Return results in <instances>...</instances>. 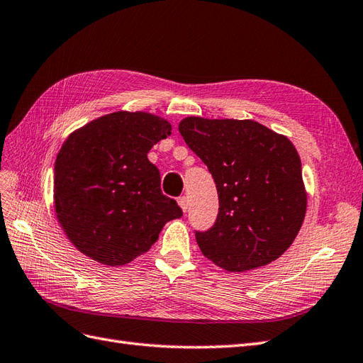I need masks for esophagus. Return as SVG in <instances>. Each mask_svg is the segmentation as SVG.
<instances>
[{
	"instance_id": "34e87169",
	"label": "esophagus",
	"mask_w": 363,
	"mask_h": 363,
	"mask_svg": "<svg viewBox=\"0 0 363 363\" xmlns=\"http://www.w3.org/2000/svg\"><path fill=\"white\" fill-rule=\"evenodd\" d=\"M178 203H179V206H181V208H182V211H184V213L189 210V199L185 198V196H181V198L178 199Z\"/></svg>"
}]
</instances>
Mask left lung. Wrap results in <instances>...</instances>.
Wrapping results in <instances>:
<instances>
[{"label": "left lung", "instance_id": "1", "mask_svg": "<svg viewBox=\"0 0 363 363\" xmlns=\"http://www.w3.org/2000/svg\"><path fill=\"white\" fill-rule=\"evenodd\" d=\"M179 132L208 167L219 194L216 223L196 231L202 254L230 272L281 257L307 210L301 160L292 141L254 120L187 117Z\"/></svg>", "mask_w": 363, "mask_h": 363}]
</instances>
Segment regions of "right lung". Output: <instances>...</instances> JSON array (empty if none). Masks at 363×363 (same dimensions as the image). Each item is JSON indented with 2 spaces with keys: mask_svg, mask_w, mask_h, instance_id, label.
<instances>
[{
  "mask_svg": "<svg viewBox=\"0 0 363 363\" xmlns=\"http://www.w3.org/2000/svg\"><path fill=\"white\" fill-rule=\"evenodd\" d=\"M170 133L167 120L141 111L112 112L69 133L55 162V211L82 254L106 266L128 264L182 216L147 160Z\"/></svg>",
  "mask_w": 363,
  "mask_h": 363,
  "instance_id": "right-lung-1",
  "label": "right lung"
}]
</instances>
